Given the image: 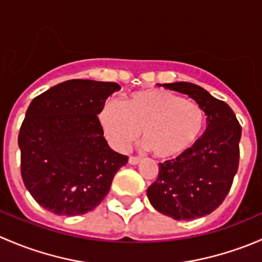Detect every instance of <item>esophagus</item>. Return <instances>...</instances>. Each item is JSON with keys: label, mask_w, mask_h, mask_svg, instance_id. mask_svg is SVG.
Returning a JSON list of instances; mask_svg holds the SVG:
<instances>
[{"label": "esophagus", "mask_w": 262, "mask_h": 262, "mask_svg": "<svg viewBox=\"0 0 262 262\" xmlns=\"http://www.w3.org/2000/svg\"><path fill=\"white\" fill-rule=\"evenodd\" d=\"M141 162V158L139 157H129V163L130 165H138Z\"/></svg>", "instance_id": "esophagus-1"}]
</instances>
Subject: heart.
Instances as JSON below:
<instances>
[{
    "label": "heart",
    "mask_w": 262,
    "mask_h": 262,
    "mask_svg": "<svg viewBox=\"0 0 262 262\" xmlns=\"http://www.w3.org/2000/svg\"><path fill=\"white\" fill-rule=\"evenodd\" d=\"M100 123L112 146L126 150L141 136L161 160L176 158L202 136L205 113L200 105L165 90H143L129 95L124 105L105 102Z\"/></svg>",
    "instance_id": "obj_1"
}]
</instances>
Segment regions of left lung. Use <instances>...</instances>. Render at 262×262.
I'll list each match as a JSON object with an SVG mask.
<instances>
[{"label": "left lung", "instance_id": "1", "mask_svg": "<svg viewBox=\"0 0 262 262\" xmlns=\"http://www.w3.org/2000/svg\"><path fill=\"white\" fill-rule=\"evenodd\" d=\"M203 107L207 129L189 150L160 163L147 196L156 210L176 221H191L215 210L226 199L238 170L242 129L233 110L190 82L163 83Z\"/></svg>", "mask_w": 262, "mask_h": 262}]
</instances>
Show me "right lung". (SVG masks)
I'll list each match as a JSON object with an SVG mask.
<instances>
[{"instance_id":"obj_1","label":"right lung","mask_w":262,"mask_h":262,"mask_svg":"<svg viewBox=\"0 0 262 262\" xmlns=\"http://www.w3.org/2000/svg\"><path fill=\"white\" fill-rule=\"evenodd\" d=\"M115 82L68 80L36 96L18 133L21 176L44 209L75 216L91 212L109 192L128 157L104 138L99 115Z\"/></svg>"}]
</instances>
